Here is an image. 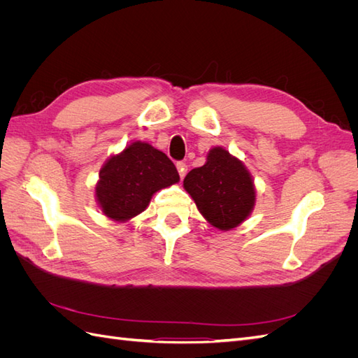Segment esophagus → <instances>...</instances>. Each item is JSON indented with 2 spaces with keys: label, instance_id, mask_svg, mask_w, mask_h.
I'll list each match as a JSON object with an SVG mask.
<instances>
[{
  "label": "esophagus",
  "instance_id": "obj_1",
  "mask_svg": "<svg viewBox=\"0 0 358 358\" xmlns=\"http://www.w3.org/2000/svg\"><path fill=\"white\" fill-rule=\"evenodd\" d=\"M176 169H178V171H179V176H180V179L185 178V175H187V170H188L185 162H178V164H176Z\"/></svg>",
  "mask_w": 358,
  "mask_h": 358
}]
</instances>
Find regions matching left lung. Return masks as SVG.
<instances>
[{
  "label": "left lung",
  "mask_w": 358,
  "mask_h": 358,
  "mask_svg": "<svg viewBox=\"0 0 358 358\" xmlns=\"http://www.w3.org/2000/svg\"><path fill=\"white\" fill-rule=\"evenodd\" d=\"M197 209L220 230H231L251 215L255 204L252 176L229 150H209L206 164L192 169L183 179Z\"/></svg>",
  "instance_id": "1"
}]
</instances>
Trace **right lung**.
<instances>
[{"mask_svg":"<svg viewBox=\"0 0 358 358\" xmlns=\"http://www.w3.org/2000/svg\"><path fill=\"white\" fill-rule=\"evenodd\" d=\"M176 182L179 173L166 154L134 142L106 161L95 197L107 218L125 222L142 213L157 191Z\"/></svg>","mask_w":358,"mask_h":358,"instance_id":"right-lung-1","label":"right lung"}]
</instances>
